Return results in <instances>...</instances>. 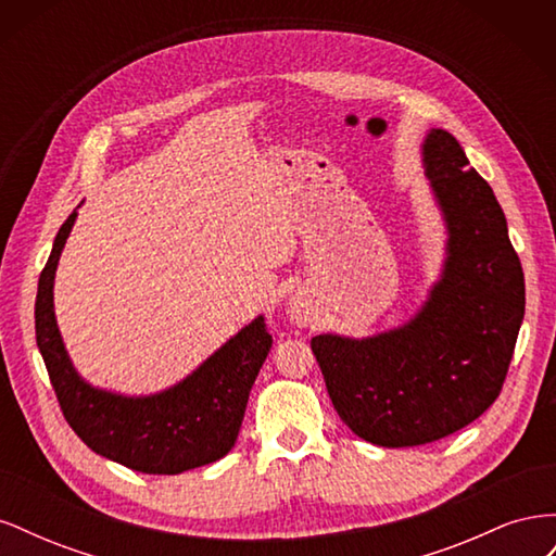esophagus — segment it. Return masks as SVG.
I'll return each mask as SVG.
<instances>
[{
    "instance_id": "34e87169",
    "label": "esophagus",
    "mask_w": 556,
    "mask_h": 556,
    "mask_svg": "<svg viewBox=\"0 0 556 556\" xmlns=\"http://www.w3.org/2000/svg\"><path fill=\"white\" fill-rule=\"evenodd\" d=\"M290 317L294 319L296 325H306V319H308V313L304 311V306L301 304H296V301H292L290 304Z\"/></svg>"
}]
</instances>
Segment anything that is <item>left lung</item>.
<instances>
[{
  "instance_id": "1",
  "label": "left lung",
  "mask_w": 556,
  "mask_h": 556,
  "mask_svg": "<svg viewBox=\"0 0 556 556\" xmlns=\"http://www.w3.org/2000/svg\"><path fill=\"white\" fill-rule=\"evenodd\" d=\"M425 172L450 239L422 311L371 339L311 341L336 413L382 447L433 443L478 419L501 394L525 319V274L490 182L445 129L427 134Z\"/></svg>"
}]
</instances>
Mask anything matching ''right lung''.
<instances>
[{"label":"right lung","mask_w":556,"mask_h":556,"mask_svg":"<svg viewBox=\"0 0 556 556\" xmlns=\"http://www.w3.org/2000/svg\"><path fill=\"white\" fill-rule=\"evenodd\" d=\"M76 220L60 227L39 278L37 345L66 422L92 452L139 473L176 476L217 462L237 443L248 396L271 350L264 317L252 319L192 376L153 396H123L83 380L66 355L53 311V280Z\"/></svg>","instance_id":"1"}]
</instances>
